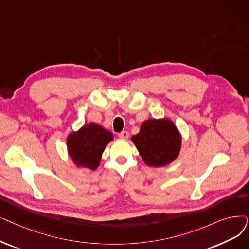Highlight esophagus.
I'll list each match as a JSON object with an SVG mask.
<instances>
[{
	"instance_id": "esophagus-1",
	"label": "esophagus",
	"mask_w": 249,
	"mask_h": 249,
	"mask_svg": "<svg viewBox=\"0 0 249 249\" xmlns=\"http://www.w3.org/2000/svg\"><path fill=\"white\" fill-rule=\"evenodd\" d=\"M119 137L123 138V139H127L129 137V133L127 131H122V132L119 133Z\"/></svg>"
}]
</instances>
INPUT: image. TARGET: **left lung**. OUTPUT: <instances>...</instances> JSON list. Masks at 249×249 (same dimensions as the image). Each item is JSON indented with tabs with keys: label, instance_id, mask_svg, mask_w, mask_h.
<instances>
[{
	"label": "left lung",
	"instance_id": "1",
	"mask_svg": "<svg viewBox=\"0 0 249 249\" xmlns=\"http://www.w3.org/2000/svg\"><path fill=\"white\" fill-rule=\"evenodd\" d=\"M131 139L144 163L151 167L170 164L177 158L181 146L177 128L168 119H149L142 124L139 133Z\"/></svg>",
	"mask_w": 249,
	"mask_h": 249
}]
</instances>
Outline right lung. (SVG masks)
<instances>
[{"instance_id":"add662e5","label":"right lung","mask_w":249,"mask_h":249,"mask_svg":"<svg viewBox=\"0 0 249 249\" xmlns=\"http://www.w3.org/2000/svg\"><path fill=\"white\" fill-rule=\"evenodd\" d=\"M113 137L110 131L98 124L85 125L78 132L68 136L69 155L76 165L94 170L99 166L106 145Z\"/></svg>"}]
</instances>
